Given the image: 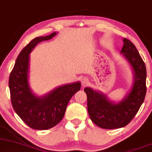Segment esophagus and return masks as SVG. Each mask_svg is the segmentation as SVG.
Instances as JSON below:
<instances>
[{
    "instance_id": "1",
    "label": "esophagus",
    "mask_w": 152,
    "mask_h": 152,
    "mask_svg": "<svg viewBox=\"0 0 152 152\" xmlns=\"http://www.w3.org/2000/svg\"><path fill=\"white\" fill-rule=\"evenodd\" d=\"M81 84H82V86L85 87V85H87V84H88V80L85 77L83 78V79L81 80Z\"/></svg>"
}]
</instances>
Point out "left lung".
Returning a JSON list of instances; mask_svg holds the SVG:
<instances>
[{
    "mask_svg": "<svg viewBox=\"0 0 152 152\" xmlns=\"http://www.w3.org/2000/svg\"><path fill=\"white\" fill-rule=\"evenodd\" d=\"M120 53L129 64L133 82L129 92L121 101H112L103 92L85 87L87 111L91 120L102 129H112L127 125L140 110L145 98L147 69L140 53L131 41L123 39Z\"/></svg>",
    "mask_w": 152,
    "mask_h": 152,
    "instance_id": "8db88e82",
    "label": "left lung"
}]
</instances>
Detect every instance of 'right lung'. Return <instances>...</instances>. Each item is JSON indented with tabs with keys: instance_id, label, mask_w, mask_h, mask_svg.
<instances>
[{
	"instance_id": "obj_1",
	"label": "right lung",
	"mask_w": 152,
	"mask_h": 152,
	"mask_svg": "<svg viewBox=\"0 0 152 152\" xmlns=\"http://www.w3.org/2000/svg\"><path fill=\"white\" fill-rule=\"evenodd\" d=\"M56 35L55 32L30 41L20 53L9 77L12 107L23 122L34 129H48L58 124L63 118L69 99L81 87L80 82L65 84L41 97L33 93L30 88V53L39 42Z\"/></svg>"
}]
</instances>
